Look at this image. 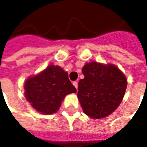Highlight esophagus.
Masks as SVG:
<instances>
[{
  "instance_id": "1",
  "label": "esophagus",
  "mask_w": 147,
  "mask_h": 147,
  "mask_svg": "<svg viewBox=\"0 0 147 147\" xmlns=\"http://www.w3.org/2000/svg\"><path fill=\"white\" fill-rule=\"evenodd\" d=\"M73 85L75 86L76 89H78V82H73Z\"/></svg>"
}]
</instances>
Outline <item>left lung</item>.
<instances>
[{
	"instance_id": "1",
	"label": "left lung",
	"mask_w": 147,
	"mask_h": 147,
	"mask_svg": "<svg viewBox=\"0 0 147 147\" xmlns=\"http://www.w3.org/2000/svg\"><path fill=\"white\" fill-rule=\"evenodd\" d=\"M84 78L78 82V98L86 115L92 119L109 116L121 103L127 87V78L115 65L86 63Z\"/></svg>"
}]
</instances>
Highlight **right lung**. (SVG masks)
<instances>
[{
  "label": "right lung",
  "mask_w": 147,
  "mask_h": 147,
  "mask_svg": "<svg viewBox=\"0 0 147 147\" xmlns=\"http://www.w3.org/2000/svg\"><path fill=\"white\" fill-rule=\"evenodd\" d=\"M24 90L26 99L31 107L45 115L57 113L67 94L77 92L68 73L54 65L29 77L24 83Z\"/></svg>",
  "instance_id": "add662e5"
}]
</instances>
